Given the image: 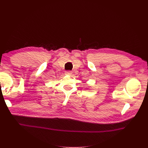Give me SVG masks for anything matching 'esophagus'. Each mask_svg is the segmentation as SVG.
<instances>
[{
    "instance_id": "1",
    "label": "esophagus",
    "mask_w": 148,
    "mask_h": 148,
    "mask_svg": "<svg viewBox=\"0 0 148 148\" xmlns=\"http://www.w3.org/2000/svg\"><path fill=\"white\" fill-rule=\"evenodd\" d=\"M66 74L71 75H72V72L70 71H66Z\"/></svg>"
}]
</instances>
